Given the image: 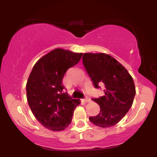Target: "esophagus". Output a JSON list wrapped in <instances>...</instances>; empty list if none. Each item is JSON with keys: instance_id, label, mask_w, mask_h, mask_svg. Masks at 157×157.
I'll return each mask as SVG.
<instances>
[{"instance_id": "1", "label": "esophagus", "mask_w": 157, "mask_h": 157, "mask_svg": "<svg viewBox=\"0 0 157 157\" xmlns=\"http://www.w3.org/2000/svg\"><path fill=\"white\" fill-rule=\"evenodd\" d=\"M83 100H84V102H91V99H90L89 97H86V98H85Z\"/></svg>"}]
</instances>
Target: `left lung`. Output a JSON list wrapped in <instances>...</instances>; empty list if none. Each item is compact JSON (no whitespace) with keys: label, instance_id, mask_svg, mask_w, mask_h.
Segmentation results:
<instances>
[{"label":"left lung","instance_id":"left-lung-1","mask_svg":"<svg viewBox=\"0 0 157 157\" xmlns=\"http://www.w3.org/2000/svg\"><path fill=\"white\" fill-rule=\"evenodd\" d=\"M82 63L94 86L103 85L104 95L93 99L100 111L89 120L94 125L108 128L117 124L131 109L136 94L132 77L121 63L104 53H84Z\"/></svg>","mask_w":157,"mask_h":157}]
</instances>
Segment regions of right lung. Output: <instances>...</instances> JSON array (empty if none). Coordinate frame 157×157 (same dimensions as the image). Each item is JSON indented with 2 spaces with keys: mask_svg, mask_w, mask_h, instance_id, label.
<instances>
[{
  "mask_svg": "<svg viewBox=\"0 0 157 157\" xmlns=\"http://www.w3.org/2000/svg\"><path fill=\"white\" fill-rule=\"evenodd\" d=\"M82 53L55 48L40 58L26 83V97L34 116L51 131L64 130L71 123L80 100L64 92L63 79L66 71L78 63Z\"/></svg>",
  "mask_w": 157,
  "mask_h": 157,
  "instance_id": "obj_1",
  "label": "right lung"
}]
</instances>
